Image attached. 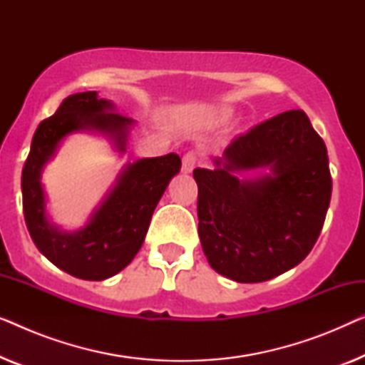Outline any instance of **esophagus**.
Listing matches in <instances>:
<instances>
[{
	"mask_svg": "<svg viewBox=\"0 0 365 365\" xmlns=\"http://www.w3.org/2000/svg\"><path fill=\"white\" fill-rule=\"evenodd\" d=\"M196 164H197L196 154H194V153L184 154V158H182V173H192V169L196 168Z\"/></svg>",
	"mask_w": 365,
	"mask_h": 365,
	"instance_id": "esophagus-1",
	"label": "esophagus"
}]
</instances>
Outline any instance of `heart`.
Wrapping results in <instances>:
<instances>
[{
	"label": "heart",
	"instance_id": "b5f03b06",
	"mask_svg": "<svg viewBox=\"0 0 365 365\" xmlns=\"http://www.w3.org/2000/svg\"><path fill=\"white\" fill-rule=\"evenodd\" d=\"M234 116V109L232 108H221L217 113V118L221 119V121H229Z\"/></svg>",
	"mask_w": 365,
	"mask_h": 365
}]
</instances>
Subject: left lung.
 <instances>
[{
	"label": "left lung",
	"instance_id": "obj_1",
	"mask_svg": "<svg viewBox=\"0 0 365 365\" xmlns=\"http://www.w3.org/2000/svg\"><path fill=\"white\" fill-rule=\"evenodd\" d=\"M212 163L192 173L209 266L236 282H264L296 267L321 234L332 192L326 144L306 113L267 119ZM247 170L257 174L241 178Z\"/></svg>",
	"mask_w": 365,
	"mask_h": 365
}]
</instances>
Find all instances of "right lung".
Returning <instances> with one entry per match:
<instances>
[{
    "mask_svg": "<svg viewBox=\"0 0 365 365\" xmlns=\"http://www.w3.org/2000/svg\"><path fill=\"white\" fill-rule=\"evenodd\" d=\"M134 124V119L116 113L109 99L86 91L64 99L33 136L21 176L24 221L39 252L78 279L104 281L133 261L143 246L159 199L181 169V158L169 153L124 164L88 222L76 231H66L49 219L43 169L56 156L64 139L74 133L99 134L123 156Z\"/></svg>",
    "mask_w": 365,
    "mask_h": 365,
    "instance_id": "1",
    "label": "right lung"
}]
</instances>
